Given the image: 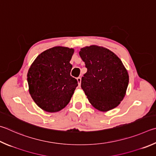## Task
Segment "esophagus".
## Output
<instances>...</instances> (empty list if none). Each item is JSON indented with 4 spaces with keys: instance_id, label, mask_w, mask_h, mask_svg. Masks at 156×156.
Instances as JSON below:
<instances>
[{
    "instance_id": "obj_1",
    "label": "esophagus",
    "mask_w": 156,
    "mask_h": 156,
    "mask_svg": "<svg viewBox=\"0 0 156 156\" xmlns=\"http://www.w3.org/2000/svg\"><path fill=\"white\" fill-rule=\"evenodd\" d=\"M77 80H78V83L79 86H80V84H81V78L80 77H78L77 78Z\"/></svg>"
}]
</instances>
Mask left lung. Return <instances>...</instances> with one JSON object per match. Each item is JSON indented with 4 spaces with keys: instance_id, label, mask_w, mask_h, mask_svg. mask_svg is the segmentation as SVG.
<instances>
[{
    "instance_id": "8db88e82",
    "label": "left lung",
    "mask_w": 156,
    "mask_h": 156,
    "mask_svg": "<svg viewBox=\"0 0 156 156\" xmlns=\"http://www.w3.org/2000/svg\"><path fill=\"white\" fill-rule=\"evenodd\" d=\"M87 72L81 87L91 105L100 111L117 107L125 97L129 76L120 58L104 47L90 46L79 52Z\"/></svg>"
}]
</instances>
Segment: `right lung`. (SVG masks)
Masks as SVG:
<instances>
[{
	"label": "right lung",
	"instance_id": "1",
	"mask_svg": "<svg viewBox=\"0 0 156 156\" xmlns=\"http://www.w3.org/2000/svg\"><path fill=\"white\" fill-rule=\"evenodd\" d=\"M73 52V48L54 47L41 53L30 67L27 73L30 95L45 111L64 108L78 86L77 80L70 75Z\"/></svg>",
	"mask_w": 156,
	"mask_h": 156
}]
</instances>
